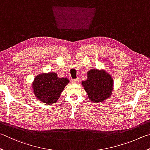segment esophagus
<instances>
[{"mask_svg":"<svg viewBox=\"0 0 150 150\" xmlns=\"http://www.w3.org/2000/svg\"><path fill=\"white\" fill-rule=\"evenodd\" d=\"M79 82H80V79H78V78H77V79H75V80H72V82L73 83H78Z\"/></svg>","mask_w":150,"mask_h":150,"instance_id":"obj_1","label":"esophagus"}]
</instances>
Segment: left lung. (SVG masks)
<instances>
[{
    "instance_id": "left-lung-1",
    "label": "left lung",
    "mask_w": 150,
    "mask_h": 150,
    "mask_svg": "<svg viewBox=\"0 0 150 150\" xmlns=\"http://www.w3.org/2000/svg\"><path fill=\"white\" fill-rule=\"evenodd\" d=\"M88 78L82 85L89 99L93 103H101L111 97L113 90V79L105 70L91 68L88 71Z\"/></svg>"
}]
</instances>
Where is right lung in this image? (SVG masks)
Segmentation results:
<instances>
[{
    "mask_svg": "<svg viewBox=\"0 0 150 150\" xmlns=\"http://www.w3.org/2000/svg\"><path fill=\"white\" fill-rule=\"evenodd\" d=\"M69 82L67 78L58 77L56 72H44L36 76L31 88L39 101L50 105L56 103Z\"/></svg>",
    "mask_w": 150,
    "mask_h": 150,
    "instance_id": "add662e5",
    "label": "right lung"
}]
</instances>
